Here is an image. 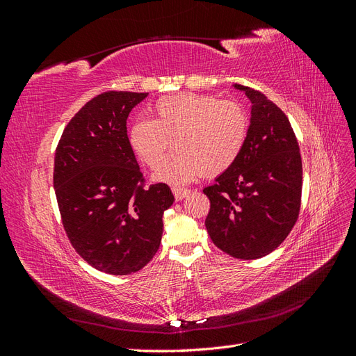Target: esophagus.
<instances>
[{"instance_id": "34e87169", "label": "esophagus", "mask_w": 356, "mask_h": 356, "mask_svg": "<svg viewBox=\"0 0 356 356\" xmlns=\"http://www.w3.org/2000/svg\"><path fill=\"white\" fill-rule=\"evenodd\" d=\"M172 193H174V196H175L177 200H182L190 195V190L181 188V187H174V188H172Z\"/></svg>"}]
</instances>
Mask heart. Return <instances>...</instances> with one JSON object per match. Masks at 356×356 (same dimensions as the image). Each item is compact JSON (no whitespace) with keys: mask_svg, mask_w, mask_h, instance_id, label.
Here are the masks:
<instances>
[{"mask_svg":"<svg viewBox=\"0 0 356 356\" xmlns=\"http://www.w3.org/2000/svg\"><path fill=\"white\" fill-rule=\"evenodd\" d=\"M156 118H138L129 127V144L145 165L156 166L175 138L177 152L159 164L154 178L187 184L227 170L241 156L248 138L242 105L217 96L179 93L160 98Z\"/></svg>","mask_w":356,"mask_h":356,"instance_id":"obj_1","label":"heart"}]
</instances>
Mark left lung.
Masks as SVG:
<instances>
[{
	"label": "left lung",
	"mask_w": 356,
	"mask_h": 356,
	"mask_svg": "<svg viewBox=\"0 0 356 356\" xmlns=\"http://www.w3.org/2000/svg\"><path fill=\"white\" fill-rule=\"evenodd\" d=\"M251 101L248 138L238 160L203 190L211 200L204 221L212 242L239 260L275 251L298 218L303 169L288 117L261 92L241 84Z\"/></svg>",
	"instance_id": "1"
}]
</instances>
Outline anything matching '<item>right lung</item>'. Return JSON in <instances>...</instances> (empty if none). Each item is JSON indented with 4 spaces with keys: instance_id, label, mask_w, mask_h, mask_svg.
I'll return each mask as SVG.
<instances>
[{
    "instance_id": "obj_1",
    "label": "right lung",
    "mask_w": 356,
    "mask_h": 356,
    "mask_svg": "<svg viewBox=\"0 0 356 356\" xmlns=\"http://www.w3.org/2000/svg\"><path fill=\"white\" fill-rule=\"evenodd\" d=\"M148 93L105 92L75 114L55 153L53 187L74 250L96 270L131 275L149 263L163 234L170 188L144 177L126 120Z\"/></svg>"
}]
</instances>
